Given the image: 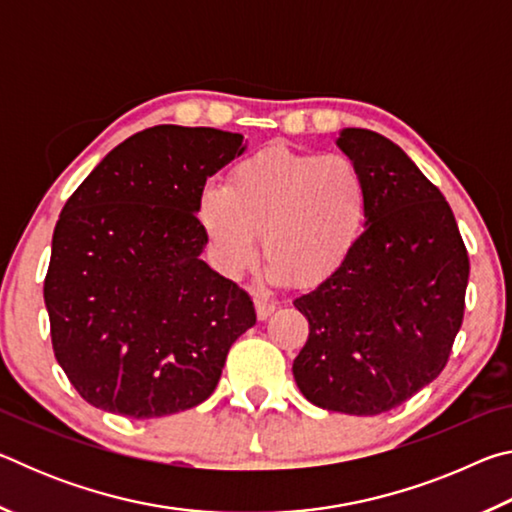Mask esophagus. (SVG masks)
<instances>
[{
    "mask_svg": "<svg viewBox=\"0 0 512 512\" xmlns=\"http://www.w3.org/2000/svg\"><path fill=\"white\" fill-rule=\"evenodd\" d=\"M255 311H257L259 320H266L275 311V305H273V302L264 300V298H255Z\"/></svg>",
    "mask_w": 512,
    "mask_h": 512,
    "instance_id": "1",
    "label": "esophagus"
}]
</instances>
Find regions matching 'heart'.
I'll use <instances>...</instances> for the list:
<instances>
[{
  "mask_svg": "<svg viewBox=\"0 0 512 512\" xmlns=\"http://www.w3.org/2000/svg\"><path fill=\"white\" fill-rule=\"evenodd\" d=\"M370 194L359 164L343 153L266 146L230 169L223 185H205L196 219L219 271L239 277L262 253L277 282L318 287L359 246Z\"/></svg>",
  "mask_w": 512,
  "mask_h": 512,
  "instance_id": "b5f03b06",
  "label": "heart"
}]
</instances>
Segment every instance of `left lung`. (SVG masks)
<instances>
[{
    "label": "left lung",
    "instance_id": "left-lung-1",
    "mask_svg": "<svg viewBox=\"0 0 512 512\" xmlns=\"http://www.w3.org/2000/svg\"><path fill=\"white\" fill-rule=\"evenodd\" d=\"M339 146L366 178L368 228L339 273L293 300L309 320L293 377L320 409L377 415L447 366L470 257L452 207L400 146L368 128H345Z\"/></svg>",
    "mask_w": 512,
    "mask_h": 512
}]
</instances>
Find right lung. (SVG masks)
Instances as JSON below:
<instances>
[{
	"mask_svg": "<svg viewBox=\"0 0 512 512\" xmlns=\"http://www.w3.org/2000/svg\"><path fill=\"white\" fill-rule=\"evenodd\" d=\"M244 137L162 124L115 146L67 198L45 277L56 361L85 402L146 420L194 409L255 325L244 289L207 266L205 180Z\"/></svg>",
	"mask_w": 512,
	"mask_h": 512,
	"instance_id": "1",
	"label": "right lung"
}]
</instances>
